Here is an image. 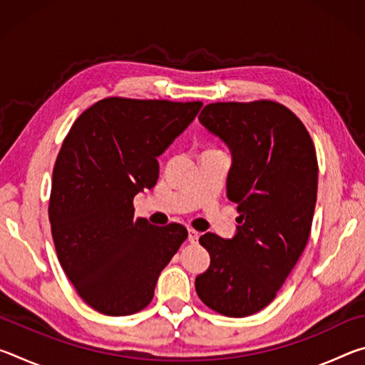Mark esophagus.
<instances>
[{"instance_id": "34e87169", "label": "esophagus", "mask_w": 365, "mask_h": 365, "mask_svg": "<svg viewBox=\"0 0 365 365\" xmlns=\"http://www.w3.org/2000/svg\"><path fill=\"white\" fill-rule=\"evenodd\" d=\"M197 238H200V232L193 230V228H188V242L190 243H196Z\"/></svg>"}]
</instances>
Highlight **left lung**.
Listing matches in <instances>:
<instances>
[{"mask_svg": "<svg viewBox=\"0 0 365 365\" xmlns=\"http://www.w3.org/2000/svg\"><path fill=\"white\" fill-rule=\"evenodd\" d=\"M200 122L232 151L227 196L237 202L232 240L205 233L211 256L196 277L200 299L227 317L269 306L304 251L317 200V156L304 123L280 103H212Z\"/></svg>", "mask_w": 365, "mask_h": 365, "instance_id": "8db88e82", "label": "left lung"}]
</instances>
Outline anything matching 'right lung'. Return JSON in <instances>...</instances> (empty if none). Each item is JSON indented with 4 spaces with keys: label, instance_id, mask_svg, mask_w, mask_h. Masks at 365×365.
I'll return each mask as SVG.
<instances>
[{
    "label": "right lung",
    "instance_id": "add662e5",
    "mask_svg": "<svg viewBox=\"0 0 365 365\" xmlns=\"http://www.w3.org/2000/svg\"><path fill=\"white\" fill-rule=\"evenodd\" d=\"M201 106L104 98L78 115L61 146L48 207L53 242L80 298L104 316L150 304L159 274L188 237L175 222L133 219V197L156 185L158 156Z\"/></svg>",
    "mask_w": 365,
    "mask_h": 365
}]
</instances>
